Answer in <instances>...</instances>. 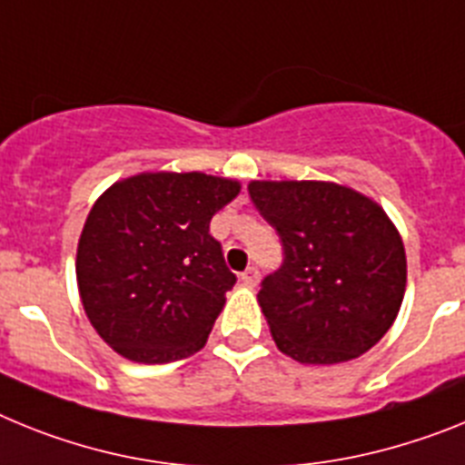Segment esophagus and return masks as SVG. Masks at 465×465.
I'll return each instance as SVG.
<instances>
[{
  "mask_svg": "<svg viewBox=\"0 0 465 465\" xmlns=\"http://www.w3.org/2000/svg\"><path fill=\"white\" fill-rule=\"evenodd\" d=\"M241 281H243L248 288H255L257 282H260V269H257V266H248V269L241 273Z\"/></svg>",
  "mask_w": 465,
  "mask_h": 465,
  "instance_id": "obj_1",
  "label": "esophagus"
}]
</instances>
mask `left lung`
Returning a JSON list of instances; mask_svg holds the SVG:
<instances>
[{
  "mask_svg": "<svg viewBox=\"0 0 465 465\" xmlns=\"http://www.w3.org/2000/svg\"><path fill=\"white\" fill-rule=\"evenodd\" d=\"M248 192L282 245L281 266L257 294L278 349L306 365L372 349L393 325L407 282L389 215L332 183H252Z\"/></svg>",
  "mask_w": 465,
  "mask_h": 465,
  "instance_id": "left-lung-1",
  "label": "left lung"
}]
</instances>
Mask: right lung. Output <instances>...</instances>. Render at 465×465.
<instances>
[{"label": "right lung", "instance_id": "right-lung-1", "mask_svg": "<svg viewBox=\"0 0 465 465\" xmlns=\"http://www.w3.org/2000/svg\"><path fill=\"white\" fill-rule=\"evenodd\" d=\"M238 189L203 173H144L95 201L76 281L88 321L116 353L159 365L203 349L236 282L210 220Z\"/></svg>", "mask_w": 465, "mask_h": 465}]
</instances>
